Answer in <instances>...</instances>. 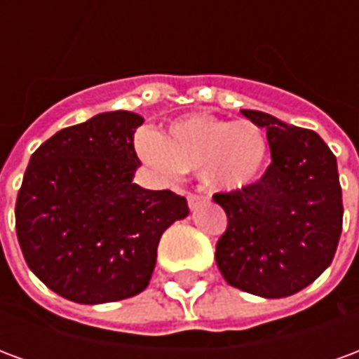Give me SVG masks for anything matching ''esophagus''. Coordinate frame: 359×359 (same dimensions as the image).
I'll return each mask as SVG.
<instances>
[{
	"mask_svg": "<svg viewBox=\"0 0 359 359\" xmlns=\"http://www.w3.org/2000/svg\"><path fill=\"white\" fill-rule=\"evenodd\" d=\"M187 198H188V205H190V210H196V208H198V205H200V203L205 200V198L200 194H188Z\"/></svg>",
	"mask_w": 359,
	"mask_h": 359,
	"instance_id": "esophagus-1",
	"label": "esophagus"
}]
</instances>
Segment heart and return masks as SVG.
I'll list each match as a JSON object with an SVG mask.
<instances>
[{"mask_svg": "<svg viewBox=\"0 0 359 359\" xmlns=\"http://www.w3.org/2000/svg\"><path fill=\"white\" fill-rule=\"evenodd\" d=\"M136 146L142 159L157 172H200L203 184L215 192L248 188L269 159V140L257 123L205 113L177 118L159 136L144 134Z\"/></svg>", "mask_w": 359, "mask_h": 359, "instance_id": "obj_1", "label": "heart"}]
</instances>
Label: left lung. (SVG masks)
Wrapping results in <instances>:
<instances>
[{"label": "left lung", "mask_w": 359, "mask_h": 359, "mask_svg": "<svg viewBox=\"0 0 359 359\" xmlns=\"http://www.w3.org/2000/svg\"><path fill=\"white\" fill-rule=\"evenodd\" d=\"M267 130L271 165L244 190L215 194L229 225L215 248L226 283L264 298H285L331 265L342 233L337 157L321 136L269 113L242 109Z\"/></svg>", "instance_id": "obj_1"}]
</instances>
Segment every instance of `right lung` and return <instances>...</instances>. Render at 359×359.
<instances>
[{
    "label": "right lung",
    "instance_id": "add662e5",
    "mask_svg": "<svg viewBox=\"0 0 359 359\" xmlns=\"http://www.w3.org/2000/svg\"><path fill=\"white\" fill-rule=\"evenodd\" d=\"M142 123L130 111L100 113L53 134L30 157L15 205L17 238L30 271L67 300L140 294L161 234L188 215L182 196L133 182Z\"/></svg>",
    "mask_w": 359,
    "mask_h": 359
}]
</instances>
